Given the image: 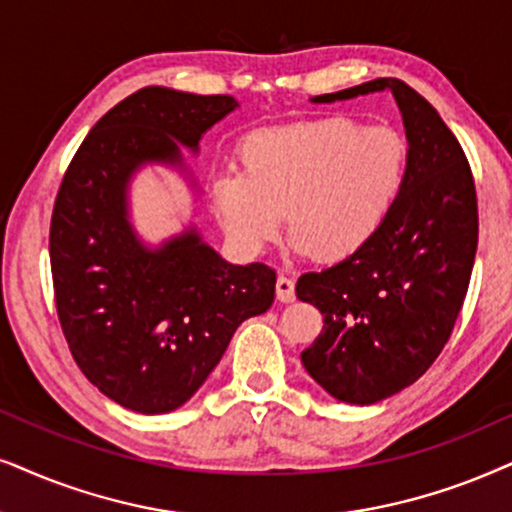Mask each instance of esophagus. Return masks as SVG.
Listing matches in <instances>:
<instances>
[{"label":"esophagus","instance_id":"obj_1","mask_svg":"<svg viewBox=\"0 0 512 512\" xmlns=\"http://www.w3.org/2000/svg\"><path fill=\"white\" fill-rule=\"evenodd\" d=\"M276 300L278 302H295V283L288 276L276 278Z\"/></svg>","mask_w":512,"mask_h":512}]
</instances>
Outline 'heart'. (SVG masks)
<instances>
[{
	"instance_id": "heart-1",
	"label": "heart",
	"mask_w": 512,
	"mask_h": 512,
	"mask_svg": "<svg viewBox=\"0 0 512 512\" xmlns=\"http://www.w3.org/2000/svg\"><path fill=\"white\" fill-rule=\"evenodd\" d=\"M243 170L212 177V205L226 236L260 255L281 236L283 215L300 255L345 260L375 236L406 177V144L387 127L321 118L252 132Z\"/></svg>"
}]
</instances>
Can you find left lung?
I'll return each mask as SVG.
<instances>
[{
	"instance_id": "left-lung-1",
	"label": "left lung",
	"mask_w": 512,
	"mask_h": 512,
	"mask_svg": "<svg viewBox=\"0 0 512 512\" xmlns=\"http://www.w3.org/2000/svg\"><path fill=\"white\" fill-rule=\"evenodd\" d=\"M390 92L404 120L401 193L364 248L297 278L295 293L323 314L300 354L331 397L368 406L416 383L439 357L461 312L477 250L475 181L439 113L397 77L312 96L335 103Z\"/></svg>"
}]
</instances>
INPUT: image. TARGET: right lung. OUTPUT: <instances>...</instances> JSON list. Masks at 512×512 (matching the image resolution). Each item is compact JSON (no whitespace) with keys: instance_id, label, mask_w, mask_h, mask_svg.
<instances>
[{"instance_id":"1","label":"right lung","mask_w":512,"mask_h":512,"mask_svg":"<svg viewBox=\"0 0 512 512\" xmlns=\"http://www.w3.org/2000/svg\"><path fill=\"white\" fill-rule=\"evenodd\" d=\"M234 96L144 87L96 122L75 153L51 217L58 321L70 352L108 399L129 411L184 406L250 316L274 302L276 271L231 264L196 224L148 245L129 215V186L148 165L177 170L203 134L234 113Z\"/></svg>"}]
</instances>
